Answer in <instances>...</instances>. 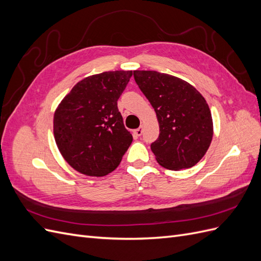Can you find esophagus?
Wrapping results in <instances>:
<instances>
[{"label": "esophagus", "mask_w": 261, "mask_h": 261, "mask_svg": "<svg viewBox=\"0 0 261 261\" xmlns=\"http://www.w3.org/2000/svg\"><path fill=\"white\" fill-rule=\"evenodd\" d=\"M143 129H144L143 126H140L139 128H137V129L134 130V135H136V136H140L141 134H143Z\"/></svg>", "instance_id": "esophagus-1"}]
</instances>
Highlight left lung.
<instances>
[{"instance_id":"left-lung-1","label":"left lung","mask_w":261,"mask_h":261,"mask_svg":"<svg viewBox=\"0 0 261 261\" xmlns=\"http://www.w3.org/2000/svg\"><path fill=\"white\" fill-rule=\"evenodd\" d=\"M134 78L159 122V137L151 144L163 168L194 167L206 154L213 136L207 101L195 87L178 77L155 70H134Z\"/></svg>"}]
</instances>
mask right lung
Returning <instances> with one entry per match:
<instances>
[{
    "mask_svg": "<svg viewBox=\"0 0 261 261\" xmlns=\"http://www.w3.org/2000/svg\"><path fill=\"white\" fill-rule=\"evenodd\" d=\"M133 70L84 78L61 101L53 117L55 143L65 161L88 176H105L121 163L133 141L117 100Z\"/></svg>",
    "mask_w": 261,
    "mask_h": 261,
    "instance_id": "obj_1",
    "label": "right lung"
}]
</instances>
